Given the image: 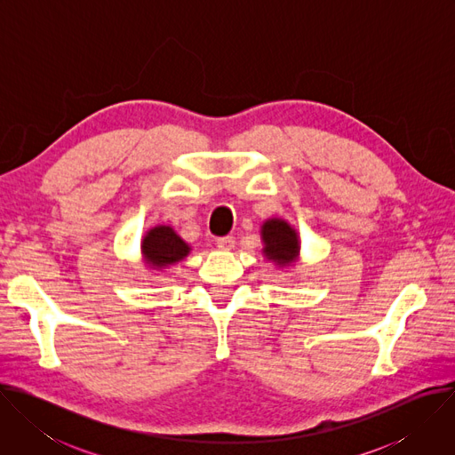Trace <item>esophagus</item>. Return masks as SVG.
Instances as JSON below:
<instances>
[{
    "label": "esophagus",
    "mask_w": 455,
    "mask_h": 455,
    "mask_svg": "<svg viewBox=\"0 0 455 455\" xmlns=\"http://www.w3.org/2000/svg\"><path fill=\"white\" fill-rule=\"evenodd\" d=\"M216 244H218L220 250H232L235 246V241H234L232 235H227V237H220L216 241Z\"/></svg>",
    "instance_id": "obj_1"
}]
</instances>
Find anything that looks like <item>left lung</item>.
Listing matches in <instances>:
<instances>
[{
	"label": "left lung",
	"mask_w": 455,
	"mask_h": 455,
	"mask_svg": "<svg viewBox=\"0 0 455 455\" xmlns=\"http://www.w3.org/2000/svg\"><path fill=\"white\" fill-rule=\"evenodd\" d=\"M263 257L277 270L293 268L300 259V241L293 225L283 218H268L261 225Z\"/></svg>",
	"instance_id": "1"
}]
</instances>
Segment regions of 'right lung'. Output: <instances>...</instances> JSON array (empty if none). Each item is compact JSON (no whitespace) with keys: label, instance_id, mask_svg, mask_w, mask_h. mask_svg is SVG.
<instances>
[{"label":"right lung","instance_id":"1","mask_svg":"<svg viewBox=\"0 0 455 455\" xmlns=\"http://www.w3.org/2000/svg\"><path fill=\"white\" fill-rule=\"evenodd\" d=\"M192 246L185 243L171 225H156L149 228L140 241V261L156 274L181 263Z\"/></svg>","mask_w":455,"mask_h":455}]
</instances>
